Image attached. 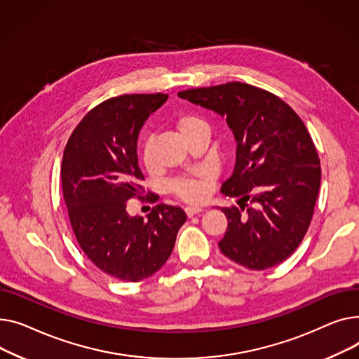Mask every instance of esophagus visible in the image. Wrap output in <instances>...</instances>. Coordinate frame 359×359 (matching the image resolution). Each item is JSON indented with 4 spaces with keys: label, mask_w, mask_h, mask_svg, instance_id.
<instances>
[{
    "label": "esophagus",
    "mask_w": 359,
    "mask_h": 359,
    "mask_svg": "<svg viewBox=\"0 0 359 359\" xmlns=\"http://www.w3.org/2000/svg\"><path fill=\"white\" fill-rule=\"evenodd\" d=\"M184 212H185V215H187L188 217H193V216L201 213L203 208H201V207H185Z\"/></svg>",
    "instance_id": "1"
}]
</instances>
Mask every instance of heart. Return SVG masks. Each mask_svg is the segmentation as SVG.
<instances>
[{
    "mask_svg": "<svg viewBox=\"0 0 359 359\" xmlns=\"http://www.w3.org/2000/svg\"><path fill=\"white\" fill-rule=\"evenodd\" d=\"M172 128L178 132V135L188 142L197 132L207 129L205 123L196 114L189 111H181L171 120ZM142 161L147 170H152L155 166V143L154 140L147 139L142 147ZM215 175L212 171L203 170L193 177L178 178L170 184V189L174 196L178 198L188 201V203H197L203 200L208 191L210 185L213 184Z\"/></svg>",
    "mask_w": 359,
    "mask_h": 359,
    "instance_id": "1",
    "label": "heart"
}]
</instances>
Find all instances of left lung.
I'll list each match as a JSON object with an SVG mask.
<instances>
[{
	"mask_svg": "<svg viewBox=\"0 0 359 359\" xmlns=\"http://www.w3.org/2000/svg\"><path fill=\"white\" fill-rule=\"evenodd\" d=\"M178 97L226 117L236 139V165L222 193L227 229L219 248L249 269L285 261L310 226L320 187V161L303 120L280 97L243 82L193 88Z\"/></svg>",
	"mask_w": 359,
	"mask_h": 359,
	"instance_id": "1",
	"label": "left lung"
}]
</instances>
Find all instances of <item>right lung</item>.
Returning <instances> with one entry per match:
<instances>
[{
    "label": "right lung",
    "instance_id": "add662e5",
    "mask_svg": "<svg viewBox=\"0 0 359 359\" xmlns=\"http://www.w3.org/2000/svg\"><path fill=\"white\" fill-rule=\"evenodd\" d=\"M166 98L158 93L105 100L79 121L62 158V191L75 238L98 269L123 281L159 271L187 220L182 208L166 204L155 205L144 220L126 210L144 178L139 132Z\"/></svg>",
    "mask_w": 359,
    "mask_h": 359
}]
</instances>
